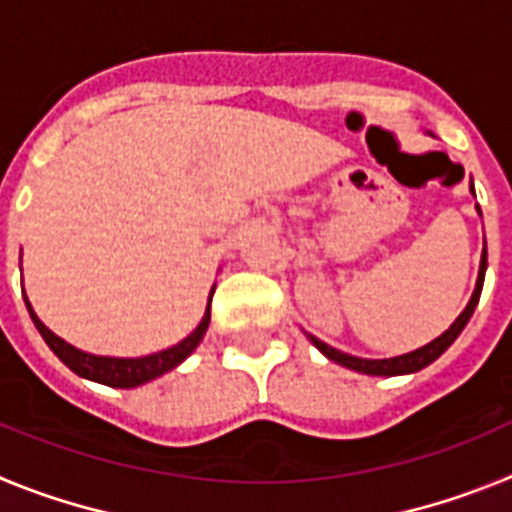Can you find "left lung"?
<instances>
[{
  "instance_id": "8db88e82",
  "label": "left lung",
  "mask_w": 512,
  "mask_h": 512,
  "mask_svg": "<svg viewBox=\"0 0 512 512\" xmlns=\"http://www.w3.org/2000/svg\"><path fill=\"white\" fill-rule=\"evenodd\" d=\"M474 192V189H472ZM485 269H487V248L482 251V264H479V279H477V289H474L472 300H469L467 310L461 312L459 318L451 323V328L446 330V333H441V336L436 338V341H431L428 346L418 348V351H410V354L405 356H395V359H359V356H351V354H343V351H338V348L328 346V343L318 341L315 336H310V341L315 343V346L323 351L325 356H328L330 361H336V364H343L348 366V369H354V372H361V374H377V377H395V374H413V372H420L423 366L433 364V361L438 359V356L446 351V348L451 346V343L456 341V336H459L461 330H464V325L469 323V318H472L474 307H477L479 302V295H482V284H485Z\"/></svg>"
}]
</instances>
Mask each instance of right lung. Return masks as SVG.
Returning <instances> with one entry per match:
<instances>
[{
    "mask_svg": "<svg viewBox=\"0 0 512 512\" xmlns=\"http://www.w3.org/2000/svg\"><path fill=\"white\" fill-rule=\"evenodd\" d=\"M212 295H215V289L210 292V302H212ZM25 305L27 310H30V318H33L35 328L40 330V336H43L45 343L51 346L53 354H56L63 364L69 366L71 372L79 374V377L94 379V382H102L107 384V387H138V384L161 377L164 372H171L176 364H182V361L192 354L194 348L200 346L207 325H210V305H207L202 323L197 325V328H194L182 343L166 348V351H161V354L143 356V359H110V356L84 354V351H79V348L69 346L66 341L53 336L51 330L40 323L38 315H35L33 307H30V302L25 300Z\"/></svg>",
    "mask_w": 512,
    "mask_h": 512,
    "instance_id": "add662e5",
    "label": "right lung"
}]
</instances>
